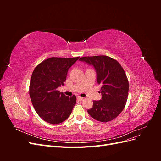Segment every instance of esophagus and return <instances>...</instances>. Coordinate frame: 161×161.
<instances>
[{
  "label": "esophagus",
  "instance_id": "34e87169",
  "mask_svg": "<svg viewBox=\"0 0 161 161\" xmlns=\"http://www.w3.org/2000/svg\"><path fill=\"white\" fill-rule=\"evenodd\" d=\"M77 99L78 100H80V101H82V100L84 99V98H83V97H80V96H77Z\"/></svg>",
  "mask_w": 161,
  "mask_h": 161
}]
</instances>
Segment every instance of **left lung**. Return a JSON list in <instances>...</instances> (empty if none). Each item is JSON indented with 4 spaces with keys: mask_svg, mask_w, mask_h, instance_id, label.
<instances>
[{
    "mask_svg": "<svg viewBox=\"0 0 161 161\" xmlns=\"http://www.w3.org/2000/svg\"><path fill=\"white\" fill-rule=\"evenodd\" d=\"M79 60L94 67L97 82L101 85V99L93 101V105L87 112L101 122L113 120L122 111L128 99L129 83L123 68L107 56H85Z\"/></svg>",
    "mask_w": 161,
    "mask_h": 161,
    "instance_id": "left-lung-1",
    "label": "left lung"
}]
</instances>
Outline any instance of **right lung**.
Returning <instances> with one entry per match:
<instances>
[{
	"label": "right lung",
	"mask_w": 161,
	"mask_h": 161,
	"mask_svg": "<svg viewBox=\"0 0 161 161\" xmlns=\"http://www.w3.org/2000/svg\"><path fill=\"white\" fill-rule=\"evenodd\" d=\"M79 58H50L38 64L32 73L30 98L38 115L47 123L63 122L76 104L75 95L66 96L58 88L64 85L69 69Z\"/></svg>",
	"instance_id": "obj_1"
}]
</instances>
